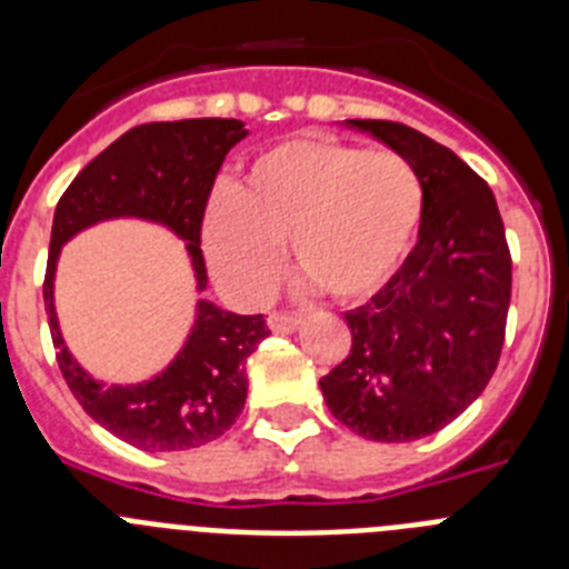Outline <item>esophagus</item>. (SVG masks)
<instances>
[{"instance_id":"1","label":"esophagus","mask_w":569,"mask_h":569,"mask_svg":"<svg viewBox=\"0 0 569 569\" xmlns=\"http://www.w3.org/2000/svg\"><path fill=\"white\" fill-rule=\"evenodd\" d=\"M299 325H301V316H296V313H270L268 316V328L273 330V333H293Z\"/></svg>"}]
</instances>
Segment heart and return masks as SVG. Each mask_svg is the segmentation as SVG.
I'll use <instances>...</instances> for the list:
<instances>
[{
  "label": "heart",
  "mask_w": 569,
  "mask_h": 569,
  "mask_svg": "<svg viewBox=\"0 0 569 569\" xmlns=\"http://www.w3.org/2000/svg\"><path fill=\"white\" fill-rule=\"evenodd\" d=\"M421 216L425 182L410 159L310 133L261 150L236 193L219 190L202 241L216 279L241 299L273 290L290 241L293 268L321 293L361 301L399 273Z\"/></svg>",
  "instance_id": "heart-1"
}]
</instances>
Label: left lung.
<instances>
[{"instance_id":"obj_1","label":"left lung","mask_w":569,"mask_h":569,"mask_svg":"<svg viewBox=\"0 0 569 569\" xmlns=\"http://www.w3.org/2000/svg\"><path fill=\"white\" fill-rule=\"evenodd\" d=\"M416 164L419 241L373 299L347 310L353 347L319 381L330 413L373 441H416L461 416L505 345L512 261L496 196L430 136L385 119H347Z\"/></svg>"}]
</instances>
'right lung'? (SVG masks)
<instances>
[{"instance_id":"add662e5","label":"right lung","mask_w":569,"mask_h":569,"mask_svg":"<svg viewBox=\"0 0 569 569\" xmlns=\"http://www.w3.org/2000/svg\"><path fill=\"white\" fill-rule=\"evenodd\" d=\"M248 136L239 119H182L130 128L82 168L53 213L44 310L57 361L70 393L90 419L116 439L170 453L219 439L248 399L244 359L270 336L264 316H239L196 301V319L182 350L153 379L104 385L70 356L53 308V279L62 244L108 219H144L176 233L190 256L196 290L208 288L202 219L224 156Z\"/></svg>"}]
</instances>
